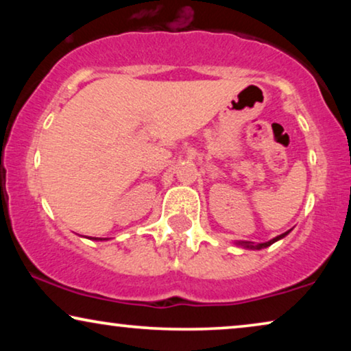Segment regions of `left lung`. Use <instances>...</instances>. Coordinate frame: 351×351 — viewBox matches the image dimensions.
I'll list each match as a JSON object with an SVG mask.
<instances>
[{"instance_id":"8db88e82","label":"left lung","mask_w":351,"mask_h":351,"mask_svg":"<svg viewBox=\"0 0 351 351\" xmlns=\"http://www.w3.org/2000/svg\"><path fill=\"white\" fill-rule=\"evenodd\" d=\"M289 232L291 230H287V232H285L282 234H280V237H276V238H273V239H270V241H267V243H252V241H237L234 244H237V246H241V247H244V249H252V251H258V249H263V247H268V246H271L273 243H276V241H280V239H282L286 237V234H289Z\"/></svg>"}]
</instances>
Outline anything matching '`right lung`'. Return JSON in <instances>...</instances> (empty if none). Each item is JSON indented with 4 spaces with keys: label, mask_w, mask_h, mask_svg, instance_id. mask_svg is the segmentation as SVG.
Returning <instances> with one entry per match:
<instances>
[{
    "label": "right lung",
    "mask_w": 351,
    "mask_h": 351,
    "mask_svg": "<svg viewBox=\"0 0 351 351\" xmlns=\"http://www.w3.org/2000/svg\"><path fill=\"white\" fill-rule=\"evenodd\" d=\"M93 239H95V241H97V238H93ZM100 239V241H104V239L102 238H99Z\"/></svg>",
    "instance_id": "obj_1"
}]
</instances>
